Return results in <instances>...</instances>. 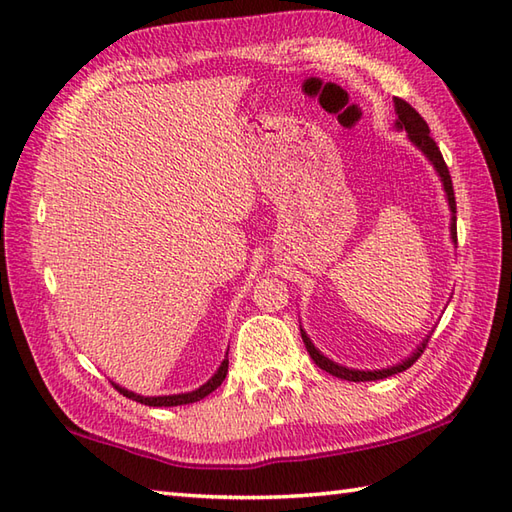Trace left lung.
Listing matches in <instances>:
<instances>
[{
  "label": "left lung",
  "mask_w": 512,
  "mask_h": 512,
  "mask_svg": "<svg viewBox=\"0 0 512 512\" xmlns=\"http://www.w3.org/2000/svg\"><path fill=\"white\" fill-rule=\"evenodd\" d=\"M394 110H396V121H394V129L396 132H407L409 143L416 147L420 154L429 160V165L433 167V171L438 173V178L442 182V189L444 195H447V204H449V211H451V224H449V233H451V242L458 244V228H455V195H453V184H451V176H449V169L444 165V158L440 154V149L436 145V140L431 138L429 134V125L424 123V118L413 110V107L402 101V99H394ZM433 332V330H431ZM431 332L424 336V339L416 345V350H413L409 356L402 358L400 363L396 365H387V367H380V369H354V367H347L332 361V358L325 356L317 345L312 343V339L308 336V332L301 328V339L306 343V350L312 356V361L317 363L325 372L336 376V378H343V380H352V383H365V380H380V378H387V376H394L405 372L407 367H411L413 363L418 361V356L424 352V345L429 343V336Z\"/></svg>",
  "instance_id": "1"
}]
</instances>
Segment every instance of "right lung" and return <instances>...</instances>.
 Returning a JSON list of instances; mask_svg holds the SVG:
<instances>
[{
  "instance_id": "add662e5",
  "label": "right lung",
  "mask_w": 512,
  "mask_h": 512,
  "mask_svg": "<svg viewBox=\"0 0 512 512\" xmlns=\"http://www.w3.org/2000/svg\"><path fill=\"white\" fill-rule=\"evenodd\" d=\"M226 372H228V352H226V356H224V361L220 363V367H217V372H215L209 380H206L204 385H200L198 389H193V391H184V394L143 396V394H136V391H132V389L121 387L118 383H114V380H112V385H114L118 391H121L123 396H127L129 400L140 402V405H149V407H178V405H191V402H198V400L209 396L211 391H215L217 387H220V385L224 383Z\"/></svg>"
}]
</instances>
